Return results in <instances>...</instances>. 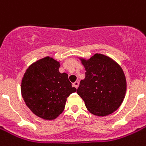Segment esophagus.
I'll return each mask as SVG.
<instances>
[{
    "label": "esophagus",
    "mask_w": 146,
    "mask_h": 146,
    "mask_svg": "<svg viewBox=\"0 0 146 146\" xmlns=\"http://www.w3.org/2000/svg\"><path fill=\"white\" fill-rule=\"evenodd\" d=\"M79 84H80V83H79V82H74V83H73V86L74 87H75L76 89H77L78 87H79Z\"/></svg>",
    "instance_id": "esophagus-1"
}]
</instances>
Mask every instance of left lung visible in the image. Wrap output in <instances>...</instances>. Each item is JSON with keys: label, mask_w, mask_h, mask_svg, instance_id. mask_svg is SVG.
<instances>
[{"label": "left lung", "mask_w": 146, "mask_h": 146, "mask_svg": "<svg viewBox=\"0 0 146 146\" xmlns=\"http://www.w3.org/2000/svg\"><path fill=\"white\" fill-rule=\"evenodd\" d=\"M80 60L86 72L76 92L83 99L88 111L98 117L117 111L127 90L122 68L113 59L102 54H96L89 60Z\"/></svg>", "instance_id": "8db88e82"}]
</instances>
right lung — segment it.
Segmentation results:
<instances>
[{"label":"right lung","mask_w":146,"mask_h":146,"mask_svg":"<svg viewBox=\"0 0 146 146\" xmlns=\"http://www.w3.org/2000/svg\"><path fill=\"white\" fill-rule=\"evenodd\" d=\"M59 67V62L45 57L31 64L22 80L24 102L34 114L44 120L56 119L64 111L66 98L76 91Z\"/></svg>","instance_id":"1"}]
</instances>
